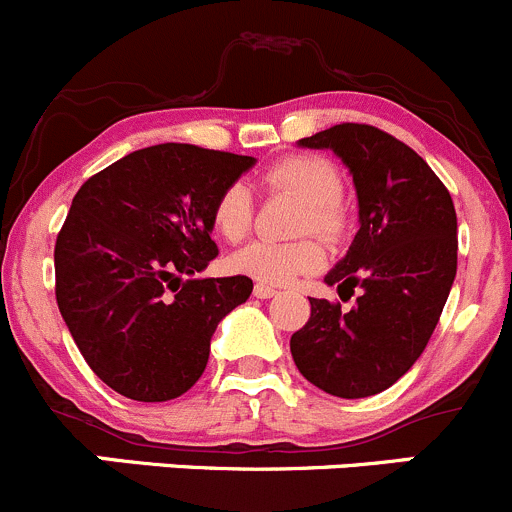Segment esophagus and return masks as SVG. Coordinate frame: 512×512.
I'll return each instance as SVG.
<instances>
[{
    "instance_id": "34e87169",
    "label": "esophagus",
    "mask_w": 512,
    "mask_h": 512,
    "mask_svg": "<svg viewBox=\"0 0 512 512\" xmlns=\"http://www.w3.org/2000/svg\"><path fill=\"white\" fill-rule=\"evenodd\" d=\"M252 292H255V297H257V299H270V297H275L277 289H275V287H270V285H265V282H257V285H255V289H252Z\"/></svg>"
}]
</instances>
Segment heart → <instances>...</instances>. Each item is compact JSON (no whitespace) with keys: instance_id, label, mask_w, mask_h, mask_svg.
<instances>
[{"instance_id":"obj_1","label":"heart","mask_w":512,"mask_h":512,"mask_svg":"<svg viewBox=\"0 0 512 512\" xmlns=\"http://www.w3.org/2000/svg\"><path fill=\"white\" fill-rule=\"evenodd\" d=\"M260 183L275 193H289L302 200L297 232H314L324 240H337L347 225V213L339 200L342 178L332 160L312 153H294L262 170ZM252 193L247 185L232 183L213 203V227L225 240L237 242L252 225ZM232 272L267 285H285L324 265V250L312 237L292 242L252 240L227 260Z\"/></svg>"}]
</instances>
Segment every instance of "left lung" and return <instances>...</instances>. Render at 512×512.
Returning a JSON list of instances; mask_svg holds the SVG:
<instances>
[{"mask_svg":"<svg viewBox=\"0 0 512 512\" xmlns=\"http://www.w3.org/2000/svg\"><path fill=\"white\" fill-rule=\"evenodd\" d=\"M299 146L329 148L352 173L359 232L324 282L361 294L349 312L309 297L289 352L317 389L364 399L396 384L436 329L456 280V208L426 160L374 126L339 123Z\"/></svg>","mask_w":512,"mask_h":512,"instance_id":"1","label":"left lung"}]
</instances>
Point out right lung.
<instances>
[{
    "label": "right lung",
    "mask_w": 512,
    "mask_h": 512,
    "mask_svg": "<svg viewBox=\"0 0 512 512\" xmlns=\"http://www.w3.org/2000/svg\"><path fill=\"white\" fill-rule=\"evenodd\" d=\"M255 158L160 143L91 175L56 237V304L91 371L133 401L203 376L210 339L252 280L193 277L218 257L213 203Z\"/></svg>",
    "instance_id": "add662e5"
}]
</instances>
